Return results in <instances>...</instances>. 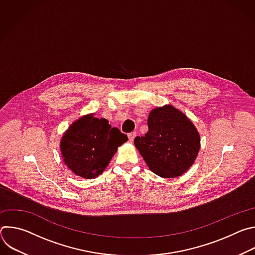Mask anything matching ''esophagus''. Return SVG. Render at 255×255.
Listing matches in <instances>:
<instances>
[{
    "label": "esophagus",
    "instance_id": "obj_1",
    "mask_svg": "<svg viewBox=\"0 0 255 255\" xmlns=\"http://www.w3.org/2000/svg\"><path fill=\"white\" fill-rule=\"evenodd\" d=\"M136 136V132H131L128 134V138H129V141L130 142H133L134 141V138Z\"/></svg>",
    "mask_w": 255,
    "mask_h": 255
}]
</instances>
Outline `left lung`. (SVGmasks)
I'll list each match as a JSON object with an SVG mask.
<instances>
[{
    "instance_id": "8db88e82",
    "label": "left lung",
    "mask_w": 255,
    "mask_h": 255,
    "mask_svg": "<svg viewBox=\"0 0 255 255\" xmlns=\"http://www.w3.org/2000/svg\"><path fill=\"white\" fill-rule=\"evenodd\" d=\"M148 131L134 144L148 167L162 177H176L194 163L200 150V135L194 124L172 106L150 112Z\"/></svg>"
}]
</instances>
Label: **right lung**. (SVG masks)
Segmentation results:
<instances>
[{"label": "right lung", "mask_w": 255, "mask_h": 255, "mask_svg": "<svg viewBox=\"0 0 255 255\" xmlns=\"http://www.w3.org/2000/svg\"><path fill=\"white\" fill-rule=\"evenodd\" d=\"M128 137L105 118L87 115L76 121L62 136L60 150L65 164L85 178L99 176L118 146Z\"/></svg>", "instance_id": "1"}]
</instances>
